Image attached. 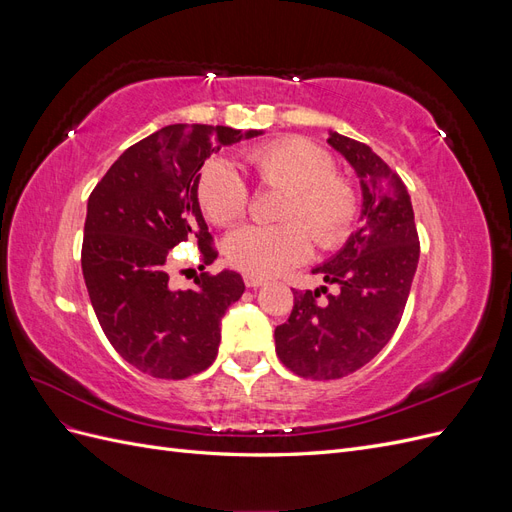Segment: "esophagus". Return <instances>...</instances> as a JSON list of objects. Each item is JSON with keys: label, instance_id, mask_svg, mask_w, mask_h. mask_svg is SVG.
<instances>
[{"label": "esophagus", "instance_id": "1", "mask_svg": "<svg viewBox=\"0 0 512 512\" xmlns=\"http://www.w3.org/2000/svg\"><path fill=\"white\" fill-rule=\"evenodd\" d=\"M243 282H245L247 288H258V286H265V284H267L265 277L252 275V273H245V275H243Z\"/></svg>", "mask_w": 512, "mask_h": 512}]
</instances>
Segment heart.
Instances as JSON below:
<instances>
[{
  "instance_id": "b5f03b06",
  "label": "heart",
  "mask_w": 512,
  "mask_h": 512,
  "mask_svg": "<svg viewBox=\"0 0 512 512\" xmlns=\"http://www.w3.org/2000/svg\"><path fill=\"white\" fill-rule=\"evenodd\" d=\"M245 160L265 188L284 190L277 209L280 226H243L224 243L232 267L252 275H277L301 265L318 250H337L352 235L359 218V192L335 173L331 153L303 136H286L245 151ZM198 203L207 218L226 226L250 207V188L235 164L209 160L198 175Z\"/></svg>"
}]
</instances>
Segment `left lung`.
I'll return each instance as SVG.
<instances>
[{"instance_id":"8db88e82","label":"left lung","mask_w":512,"mask_h":512,"mask_svg":"<svg viewBox=\"0 0 512 512\" xmlns=\"http://www.w3.org/2000/svg\"><path fill=\"white\" fill-rule=\"evenodd\" d=\"M361 179L363 226L324 265L312 269L327 286L292 290L294 307L275 329V352L301 378L335 380L367 365L389 344L404 314L418 265L414 211L404 181L365 143L329 132ZM328 294L318 302L319 292Z\"/></svg>"}]
</instances>
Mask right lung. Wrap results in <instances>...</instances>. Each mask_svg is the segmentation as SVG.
<instances>
[{
  "mask_svg": "<svg viewBox=\"0 0 512 512\" xmlns=\"http://www.w3.org/2000/svg\"><path fill=\"white\" fill-rule=\"evenodd\" d=\"M260 130L175 123L128 147L87 200L81 265L111 346L143 374L183 380L218 356L220 322L241 299L235 271L200 273L196 288L168 286L166 258L196 239L205 265L218 256L198 205V170L213 151Z\"/></svg>",
  "mask_w": 512,
  "mask_h": 512,
  "instance_id": "right-lung-1",
  "label": "right lung"
}]
</instances>
